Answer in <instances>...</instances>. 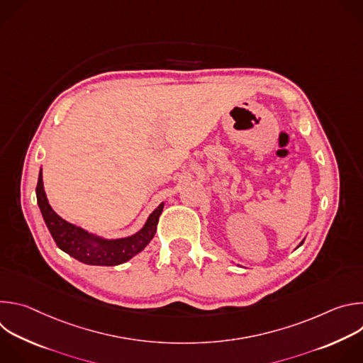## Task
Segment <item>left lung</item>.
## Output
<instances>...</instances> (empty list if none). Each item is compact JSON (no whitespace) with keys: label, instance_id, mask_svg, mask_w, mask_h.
<instances>
[{"label":"left lung","instance_id":"1","mask_svg":"<svg viewBox=\"0 0 363 363\" xmlns=\"http://www.w3.org/2000/svg\"><path fill=\"white\" fill-rule=\"evenodd\" d=\"M301 244H303V241H301V242H300V245H301Z\"/></svg>","mask_w":363,"mask_h":363}]
</instances>
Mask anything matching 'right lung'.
I'll list each match as a JSON object with an SVG mask.
<instances>
[{
  "label": "right lung",
  "instance_id": "add662e5",
  "mask_svg": "<svg viewBox=\"0 0 363 363\" xmlns=\"http://www.w3.org/2000/svg\"><path fill=\"white\" fill-rule=\"evenodd\" d=\"M35 194L44 223L51 237L56 241L57 247L76 258V260L90 266H118L130 260L133 255L140 252L153 238L155 233H157L160 216L164 210V203H161L149 216L143 228L135 235L119 240H103L100 237L89 234L80 227L65 221L53 211L44 192L41 169L38 174Z\"/></svg>",
  "mask_w": 363,
  "mask_h": 363
}]
</instances>
